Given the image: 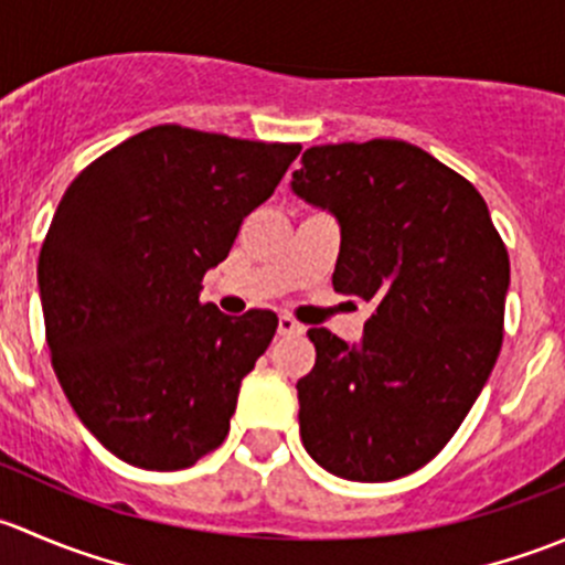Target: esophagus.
Instances as JSON below:
<instances>
[{
	"instance_id": "obj_1",
	"label": "esophagus",
	"mask_w": 565,
	"mask_h": 565,
	"mask_svg": "<svg viewBox=\"0 0 565 565\" xmlns=\"http://www.w3.org/2000/svg\"><path fill=\"white\" fill-rule=\"evenodd\" d=\"M303 324H298L295 322L292 317H287V315H281L278 317V335H300L303 333Z\"/></svg>"
}]
</instances>
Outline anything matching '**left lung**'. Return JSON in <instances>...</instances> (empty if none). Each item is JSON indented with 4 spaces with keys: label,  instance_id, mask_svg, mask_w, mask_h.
Here are the masks:
<instances>
[{
    "label": "left lung",
    "instance_id": "8db88e82",
    "mask_svg": "<svg viewBox=\"0 0 565 565\" xmlns=\"http://www.w3.org/2000/svg\"><path fill=\"white\" fill-rule=\"evenodd\" d=\"M292 193L341 230L333 289L374 300L363 339L311 328L298 380L309 457L347 481H393L443 451L503 344L509 250L465 177L396 139L303 152Z\"/></svg>",
    "mask_w": 565,
    "mask_h": 565
}]
</instances>
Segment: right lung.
<instances>
[{"mask_svg":"<svg viewBox=\"0 0 565 565\" xmlns=\"http://www.w3.org/2000/svg\"><path fill=\"white\" fill-rule=\"evenodd\" d=\"M298 152L156 125L62 196L38 259L45 341L67 402L117 459L182 470L230 435L278 317L221 315L199 300L202 278Z\"/></svg>","mask_w":565,"mask_h":565,"instance_id":"add662e5","label":"right lung"}]
</instances>
